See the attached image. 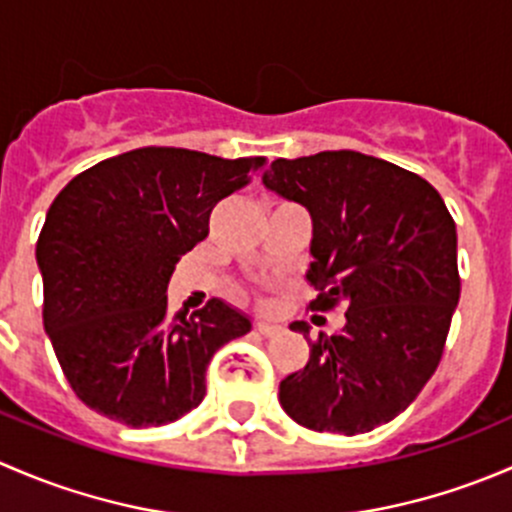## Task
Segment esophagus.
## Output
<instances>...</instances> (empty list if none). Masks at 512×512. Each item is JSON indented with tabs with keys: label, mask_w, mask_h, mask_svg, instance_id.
<instances>
[{
	"label": "esophagus",
	"mask_w": 512,
	"mask_h": 512,
	"mask_svg": "<svg viewBox=\"0 0 512 512\" xmlns=\"http://www.w3.org/2000/svg\"><path fill=\"white\" fill-rule=\"evenodd\" d=\"M255 332L262 334V337H275V334H280V327H277V324L257 322V324H255Z\"/></svg>",
	"instance_id": "1"
}]
</instances>
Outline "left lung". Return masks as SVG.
Wrapping results in <instances>:
<instances>
[{
	"mask_svg": "<svg viewBox=\"0 0 512 512\" xmlns=\"http://www.w3.org/2000/svg\"><path fill=\"white\" fill-rule=\"evenodd\" d=\"M267 188L314 223L312 312L344 309L334 337L309 339V361L280 384L299 426L356 436L399 416L441 364L461 297L456 223L428 180L356 151L277 158Z\"/></svg>",
	"mask_w": 512,
	"mask_h": 512,
	"instance_id": "obj_1",
	"label": "left lung"
}]
</instances>
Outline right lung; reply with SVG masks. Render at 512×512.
<instances>
[{"mask_svg":"<svg viewBox=\"0 0 512 512\" xmlns=\"http://www.w3.org/2000/svg\"><path fill=\"white\" fill-rule=\"evenodd\" d=\"M267 158L227 160L148 146L96 163L54 198L36 240L44 329L74 394L133 428L163 426L203 401L210 359L250 332L220 299L168 312V280L208 237L218 203Z\"/></svg>","mask_w":512,"mask_h":512,"instance_id":"1","label":"right lung"}]
</instances>
